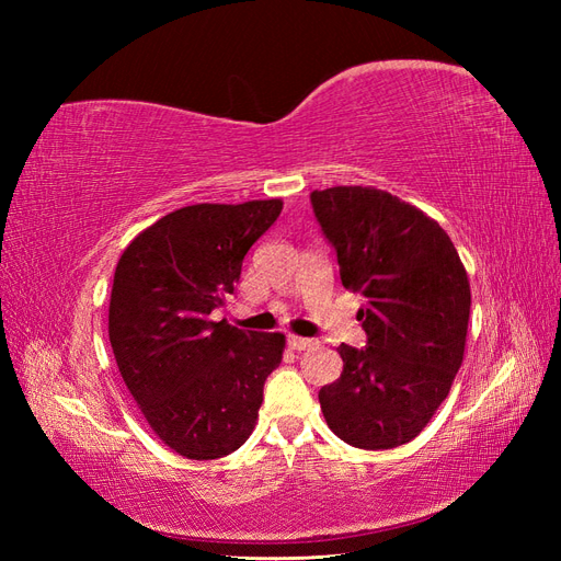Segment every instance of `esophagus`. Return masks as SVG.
Here are the masks:
<instances>
[{"instance_id": "1", "label": "esophagus", "mask_w": 561, "mask_h": 561, "mask_svg": "<svg viewBox=\"0 0 561 561\" xmlns=\"http://www.w3.org/2000/svg\"><path fill=\"white\" fill-rule=\"evenodd\" d=\"M287 344H290V348L295 351H309V348H316L318 342H313V339H307V336H287Z\"/></svg>"}]
</instances>
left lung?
I'll list each match as a JSON object with an SVG mask.
<instances>
[{
	"instance_id": "obj_1",
	"label": "left lung",
	"mask_w": 561,
	"mask_h": 561,
	"mask_svg": "<svg viewBox=\"0 0 561 561\" xmlns=\"http://www.w3.org/2000/svg\"><path fill=\"white\" fill-rule=\"evenodd\" d=\"M339 276L365 297L367 346L342 344L344 371L318 400L330 431L358 449L414 439L449 396L463 363L470 280L435 219L375 186L311 194Z\"/></svg>"
}]
</instances>
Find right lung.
Here are the masks:
<instances>
[{
  "instance_id": "right-lung-1",
  "label": "right lung",
  "mask_w": 561,
  "mask_h": 561,
  "mask_svg": "<svg viewBox=\"0 0 561 561\" xmlns=\"http://www.w3.org/2000/svg\"><path fill=\"white\" fill-rule=\"evenodd\" d=\"M280 210V198L196 203L140 231L116 264V367L149 428L184 458L210 461L239 449L257 423L264 381L283 360L285 334L210 318Z\"/></svg>"
}]
</instances>
